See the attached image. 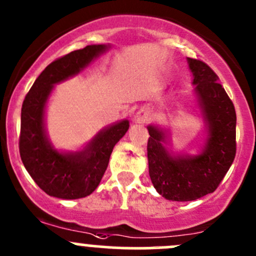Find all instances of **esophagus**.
Returning a JSON list of instances; mask_svg holds the SVG:
<instances>
[{
  "instance_id": "34e87169",
  "label": "esophagus",
  "mask_w": 256,
  "mask_h": 256,
  "mask_svg": "<svg viewBox=\"0 0 256 256\" xmlns=\"http://www.w3.org/2000/svg\"><path fill=\"white\" fill-rule=\"evenodd\" d=\"M135 121H136V122H138V124L146 122V121H147V112H144V110H141V112H138V115H136V118H135Z\"/></svg>"
}]
</instances>
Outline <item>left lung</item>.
<instances>
[{
    "mask_svg": "<svg viewBox=\"0 0 256 256\" xmlns=\"http://www.w3.org/2000/svg\"><path fill=\"white\" fill-rule=\"evenodd\" d=\"M196 95L208 125L209 136L198 156H171L164 147V134L148 126V172L157 192L170 200L188 202L214 192L230 168L236 154V114L213 69L188 58Z\"/></svg>",
    "mask_w": 256,
    "mask_h": 256,
    "instance_id": "1",
    "label": "left lung"
}]
</instances>
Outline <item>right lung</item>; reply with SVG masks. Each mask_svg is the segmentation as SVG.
Listing matches in <instances>:
<instances>
[{
  "instance_id": "add662e5",
  "label": "right lung",
  "mask_w": 256,
  "mask_h": 256,
  "mask_svg": "<svg viewBox=\"0 0 256 256\" xmlns=\"http://www.w3.org/2000/svg\"><path fill=\"white\" fill-rule=\"evenodd\" d=\"M105 46H86L52 62L26 95L20 112V154L38 187L49 196L78 200L92 194L104 176L114 146L128 130L124 120L102 131L85 150L59 154L44 134V106L53 85L79 73Z\"/></svg>"
}]
</instances>
